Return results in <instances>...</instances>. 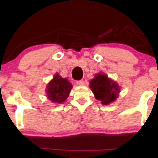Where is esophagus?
<instances>
[{"label": "esophagus", "mask_w": 158, "mask_h": 158, "mask_svg": "<svg viewBox=\"0 0 158 158\" xmlns=\"http://www.w3.org/2000/svg\"><path fill=\"white\" fill-rule=\"evenodd\" d=\"M76 84H77L78 85H80V86H82V85H85V82H84L83 80H79L76 82Z\"/></svg>", "instance_id": "esophagus-1"}]
</instances>
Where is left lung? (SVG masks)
I'll return each instance as SVG.
<instances>
[{
  "label": "left lung",
  "instance_id": "1",
  "mask_svg": "<svg viewBox=\"0 0 158 158\" xmlns=\"http://www.w3.org/2000/svg\"><path fill=\"white\" fill-rule=\"evenodd\" d=\"M90 88L96 99L102 105H109L118 97L120 87L106 74L98 73L90 81Z\"/></svg>",
  "mask_w": 158,
  "mask_h": 158
}]
</instances>
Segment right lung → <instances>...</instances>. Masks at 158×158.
<instances>
[{"label":"right lung","mask_w":158,"mask_h":158,"mask_svg":"<svg viewBox=\"0 0 158 158\" xmlns=\"http://www.w3.org/2000/svg\"><path fill=\"white\" fill-rule=\"evenodd\" d=\"M72 88L73 85L67 79L62 78L58 73H56L53 79L47 85V96L52 102L61 104L68 98Z\"/></svg>","instance_id":"right-lung-1"}]
</instances>
